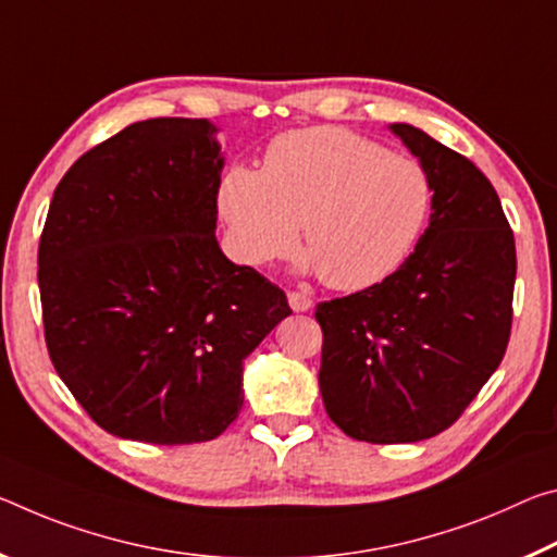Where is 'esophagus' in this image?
Returning <instances> with one entry per match:
<instances>
[{
    "mask_svg": "<svg viewBox=\"0 0 557 557\" xmlns=\"http://www.w3.org/2000/svg\"><path fill=\"white\" fill-rule=\"evenodd\" d=\"M288 306L294 308L296 313H304V311H308V308L313 306V300L308 298L306 294H300V290H288Z\"/></svg>",
    "mask_w": 557,
    "mask_h": 557,
    "instance_id": "1",
    "label": "esophagus"
}]
</instances>
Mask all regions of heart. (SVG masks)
Returning a JSON list of instances; mask_svg holds the SVG:
<instances>
[{
  "mask_svg": "<svg viewBox=\"0 0 557 557\" xmlns=\"http://www.w3.org/2000/svg\"><path fill=\"white\" fill-rule=\"evenodd\" d=\"M216 205L239 261L284 257L300 224L323 284L360 290L405 261L430 216L432 185L407 154L343 127H308L278 135L261 172H226Z\"/></svg>",
  "mask_w": 557,
  "mask_h": 557,
  "instance_id": "heart-1",
  "label": "heart"
}]
</instances>
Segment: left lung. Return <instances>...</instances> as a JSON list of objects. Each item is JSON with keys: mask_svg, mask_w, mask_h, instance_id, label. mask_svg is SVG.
<instances>
[{"mask_svg": "<svg viewBox=\"0 0 557 557\" xmlns=\"http://www.w3.org/2000/svg\"><path fill=\"white\" fill-rule=\"evenodd\" d=\"M430 177V226L385 281L323 300L321 395L358 442H422L457 422L504 360L513 321L516 242L471 160L395 123Z\"/></svg>", "mask_w": 557, "mask_h": 557, "instance_id": "obj_1", "label": "left lung"}]
</instances>
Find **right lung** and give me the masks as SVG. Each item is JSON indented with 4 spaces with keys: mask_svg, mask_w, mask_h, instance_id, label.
<instances>
[{
    "mask_svg": "<svg viewBox=\"0 0 557 557\" xmlns=\"http://www.w3.org/2000/svg\"><path fill=\"white\" fill-rule=\"evenodd\" d=\"M205 117H150L73 162L39 242L44 338L88 417L121 440L209 442L244 405V358L286 294L216 244L222 154Z\"/></svg>",
    "mask_w": 557,
    "mask_h": 557,
    "instance_id": "right-lung-1",
    "label": "right lung"
}]
</instances>
